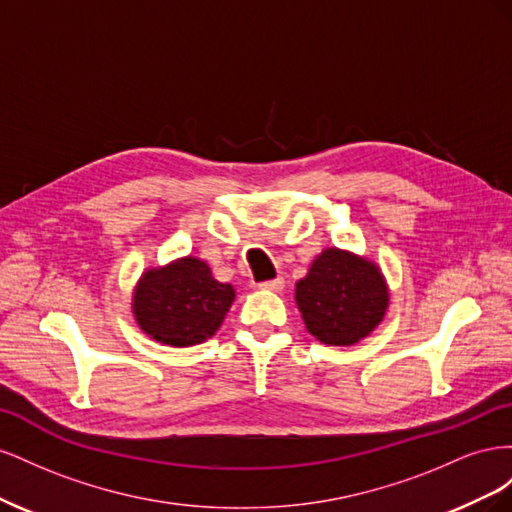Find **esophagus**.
Listing matches in <instances>:
<instances>
[{
	"label": "esophagus",
	"mask_w": 512,
	"mask_h": 512,
	"mask_svg": "<svg viewBox=\"0 0 512 512\" xmlns=\"http://www.w3.org/2000/svg\"><path fill=\"white\" fill-rule=\"evenodd\" d=\"M284 277H275V280H267V282H260L258 288H265V290H273V292H280L284 290Z\"/></svg>",
	"instance_id": "esophagus-1"
}]
</instances>
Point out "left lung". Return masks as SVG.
<instances>
[{
  "instance_id": "left-lung-1",
  "label": "left lung",
  "mask_w": 512,
  "mask_h": 512,
  "mask_svg": "<svg viewBox=\"0 0 512 512\" xmlns=\"http://www.w3.org/2000/svg\"><path fill=\"white\" fill-rule=\"evenodd\" d=\"M299 312L307 331L329 346H352L384 318L389 288L376 265L329 247L299 280Z\"/></svg>"
}]
</instances>
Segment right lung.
<instances>
[{"label": "right lung", "instance_id": "1", "mask_svg": "<svg viewBox=\"0 0 512 512\" xmlns=\"http://www.w3.org/2000/svg\"><path fill=\"white\" fill-rule=\"evenodd\" d=\"M235 288L213 280L207 262L183 258L147 271L134 292V316L147 335L166 346L203 344L220 329Z\"/></svg>", "mask_w": 512, "mask_h": 512}]
</instances>
